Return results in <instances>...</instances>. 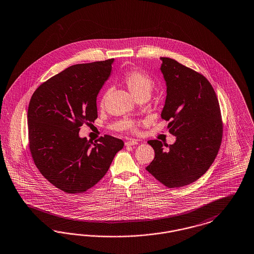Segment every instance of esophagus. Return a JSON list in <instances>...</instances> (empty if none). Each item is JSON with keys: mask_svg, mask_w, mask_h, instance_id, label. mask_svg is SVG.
<instances>
[{"mask_svg": "<svg viewBox=\"0 0 254 254\" xmlns=\"http://www.w3.org/2000/svg\"><path fill=\"white\" fill-rule=\"evenodd\" d=\"M139 142L137 140H129V141H127V142H126V145L127 146H129V145H136V144H138Z\"/></svg>", "mask_w": 254, "mask_h": 254, "instance_id": "34e87169", "label": "esophagus"}]
</instances>
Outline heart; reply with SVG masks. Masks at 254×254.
Returning <instances> with one entry per match:
<instances>
[{
    "mask_svg": "<svg viewBox=\"0 0 254 254\" xmlns=\"http://www.w3.org/2000/svg\"><path fill=\"white\" fill-rule=\"evenodd\" d=\"M127 87L134 96L143 91H150L153 86L152 79L144 72L137 70H131L126 72L123 76ZM107 94H104L101 98L100 105L104 106ZM126 126L133 127L131 122L126 123Z\"/></svg>",
    "mask_w": 254,
    "mask_h": 254,
    "instance_id": "1",
    "label": "heart"
}]
</instances>
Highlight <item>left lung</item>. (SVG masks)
<instances>
[{"label":"left lung","instance_id":"left-lung-1","mask_svg":"<svg viewBox=\"0 0 254 254\" xmlns=\"http://www.w3.org/2000/svg\"><path fill=\"white\" fill-rule=\"evenodd\" d=\"M166 83L162 118L170 121L173 144L159 140L148 143L155 158L145 168L168 188L188 185L199 179L213 163L222 141L220 107L211 83L197 71L169 58H161Z\"/></svg>","mask_w":254,"mask_h":254}]
</instances>
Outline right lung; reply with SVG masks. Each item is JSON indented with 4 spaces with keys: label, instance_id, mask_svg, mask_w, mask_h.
I'll return each mask as SVG.
<instances>
[{
    "label": "right lung",
    "instance_id": "1",
    "mask_svg": "<svg viewBox=\"0 0 254 254\" xmlns=\"http://www.w3.org/2000/svg\"><path fill=\"white\" fill-rule=\"evenodd\" d=\"M114 60L70 66L42 83L31 97L29 148L41 175L65 193L86 192L108 172L120 139L105 135L95 143L79 137L80 127L97 118L96 97Z\"/></svg>",
    "mask_w": 254,
    "mask_h": 254
}]
</instances>
